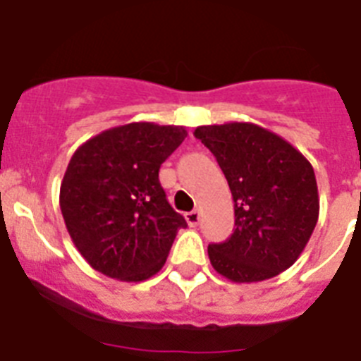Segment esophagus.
<instances>
[{
	"instance_id": "1",
	"label": "esophagus",
	"mask_w": 361,
	"mask_h": 361,
	"mask_svg": "<svg viewBox=\"0 0 361 361\" xmlns=\"http://www.w3.org/2000/svg\"><path fill=\"white\" fill-rule=\"evenodd\" d=\"M185 221L189 223V226H197L198 223H200V212H197V209H192V212H187Z\"/></svg>"
}]
</instances>
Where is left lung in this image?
Masks as SVG:
<instances>
[{"mask_svg": "<svg viewBox=\"0 0 361 361\" xmlns=\"http://www.w3.org/2000/svg\"><path fill=\"white\" fill-rule=\"evenodd\" d=\"M234 198V232L208 245L215 271L257 283L290 268L319 221L314 170L296 147L255 123L197 127Z\"/></svg>", "mask_w": 361, "mask_h": 361, "instance_id": "left-lung-1", "label": "left lung"}]
</instances>
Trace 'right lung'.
<instances>
[{
    "label": "right lung",
    "mask_w": 361,
    "mask_h": 361,
    "mask_svg": "<svg viewBox=\"0 0 361 361\" xmlns=\"http://www.w3.org/2000/svg\"><path fill=\"white\" fill-rule=\"evenodd\" d=\"M185 136L178 125L127 123L93 136L71 157L59 206L93 269L136 283L163 268L187 223L166 200L159 169Z\"/></svg>",
    "instance_id": "add662e5"
}]
</instances>
